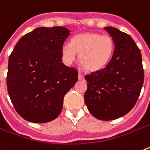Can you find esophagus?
Masks as SVG:
<instances>
[{
  "label": "esophagus",
  "instance_id": "34e87169",
  "mask_svg": "<svg viewBox=\"0 0 150 150\" xmlns=\"http://www.w3.org/2000/svg\"><path fill=\"white\" fill-rule=\"evenodd\" d=\"M84 76H83L82 75H81V74H80V73H79V81H84Z\"/></svg>",
  "mask_w": 150,
  "mask_h": 150
}]
</instances>
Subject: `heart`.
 <instances>
[{
  "mask_svg": "<svg viewBox=\"0 0 150 150\" xmlns=\"http://www.w3.org/2000/svg\"><path fill=\"white\" fill-rule=\"evenodd\" d=\"M115 44L110 36L98 33H82L75 36L71 44L65 42L62 46L65 63L70 65L79 54V62L89 72H96L106 67L114 54Z\"/></svg>",
  "mask_w": 150,
  "mask_h": 150,
  "instance_id": "heart-1",
  "label": "heart"
}]
</instances>
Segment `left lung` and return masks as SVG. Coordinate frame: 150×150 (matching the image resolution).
Segmentation results:
<instances>
[{"label": "left lung", "instance_id": "1", "mask_svg": "<svg viewBox=\"0 0 150 150\" xmlns=\"http://www.w3.org/2000/svg\"><path fill=\"white\" fill-rule=\"evenodd\" d=\"M114 41V54L106 67L85 78L88 88L85 103L97 119L111 120L125 115L134 107L144 81L140 50L131 36L107 26Z\"/></svg>", "mask_w": 150, "mask_h": 150}]
</instances>
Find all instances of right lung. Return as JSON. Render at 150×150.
I'll use <instances>...</instances> for the list:
<instances>
[{"label":"right lung","mask_w":150,"mask_h":150,"mask_svg":"<svg viewBox=\"0 0 150 150\" xmlns=\"http://www.w3.org/2000/svg\"><path fill=\"white\" fill-rule=\"evenodd\" d=\"M62 26L38 27L22 36L9 57L7 91L15 110L27 121L56 119L79 73L62 62V46L70 35Z\"/></svg>","instance_id":"add662e5"}]
</instances>
